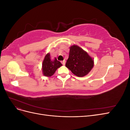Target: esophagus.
<instances>
[{
    "label": "esophagus",
    "instance_id": "34e87169",
    "mask_svg": "<svg viewBox=\"0 0 130 130\" xmlns=\"http://www.w3.org/2000/svg\"><path fill=\"white\" fill-rule=\"evenodd\" d=\"M62 63L63 65H65V60L62 61Z\"/></svg>",
    "mask_w": 130,
    "mask_h": 130
}]
</instances>
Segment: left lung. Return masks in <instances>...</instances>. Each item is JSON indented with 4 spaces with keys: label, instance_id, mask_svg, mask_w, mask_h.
<instances>
[{
    "label": "left lung",
    "instance_id": "8db88e82",
    "mask_svg": "<svg viewBox=\"0 0 130 130\" xmlns=\"http://www.w3.org/2000/svg\"><path fill=\"white\" fill-rule=\"evenodd\" d=\"M69 49V57L66 67L78 77L87 75L94 67L93 58L77 45L70 46Z\"/></svg>",
    "mask_w": 130,
    "mask_h": 130
}]
</instances>
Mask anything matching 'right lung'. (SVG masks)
<instances>
[{"mask_svg":"<svg viewBox=\"0 0 130 130\" xmlns=\"http://www.w3.org/2000/svg\"><path fill=\"white\" fill-rule=\"evenodd\" d=\"M62 66L61 63L57 61L56 57L53 60L51 58L50 53H48L45 56L42 63V69L43 75L46 77L52 76L56 70Z\"/></svg>","mask_w":130,"mask_h":130,"instance_id":"obj_1","label":"right lung"}]
</instances>
